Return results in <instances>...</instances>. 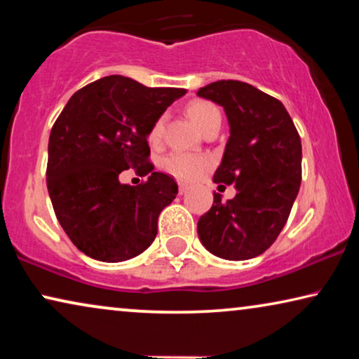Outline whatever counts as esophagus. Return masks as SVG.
<instances>
[{"instance_id":"1","label":"esophagus","mask_w":359,"mask_h":359,"mask_svg":"<svg viewBox=\"0 0 359 359\" xmlns=\"http://www.w3.org/2000/svg\"><path fill=\"white\" fill-rule=\"evenodd\" d=\"M178 189H180V194H184V193H188V189H189V184H188V183H183V181H181V183H178Z\"/></svg>"}]
</instances>
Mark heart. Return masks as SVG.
<instances>
[{
  "label": "heart",
  "instance_id": "1",
  "mask_svg": "<svg viewBox=\"0 0 359 359\" xmlns=\"http://www.w3.org/2000/svg\"><path fill=\"white\" fill-rule=\"evenodd\" d=\"M188 114L191 121L194 122L196 127L201 132H204L212 122L220 119V112L214 104H210L208 101H191L188 104ZM163 127H165V117L160 116L154 124H151L149 130V140L150 144H158L163 135ZM210 165V160L208 156L203 155H193V154H184V151H173L163 160V168L168 171L170 175H173L178 180H194L203 173L204 170H208Z\"/></svg>",
  "mask_w": 359,
  "mask_h": 359
}]
</instances>
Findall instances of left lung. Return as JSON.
Instances as JSON below:
<instances>
[{
	"instance_id": "8db88e82",
	"label": "left lung",
	"mask_w": 359,
	"mask_h": 359,
	"mask_svg": "<svg viewBox=\"0 0 359 359\" xmlns=\"http://www.w3.org/2000/svg\"><path fill=\"white\" fill-rule=\"evenodd\" d=\"M198 96L222 106L230 137L214 183L235 184L237 194L201 215L198 235L205 250L242 262L271 247L291 214L302 178V145L296 126L276 97L248 83L220 80Z\"/></svg>"
}]
</instances>
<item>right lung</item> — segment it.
Segmentation results:
<instances>
[{"label": "right lung", "mask_w": 359, "mask_h": 359, "mask_svg": "<svg viewBox=\"0 0 359 359\" xmlns=\"http://www.w3.org/2000/svg\"><path fill=\"white\" fill-rule=\"evenodd\" d=\"M183 88H147L121 75L78 90L48 139L47 189L73 245L86 257L119 263L145 252L158 215L178 194L171 176L154 171L147 142L154 122ZM134 168L152 175L139 187L118 175Z\"/></svg>", "instance_id": "add662e5"}]
</instances>
